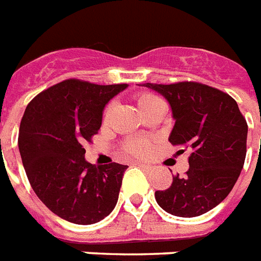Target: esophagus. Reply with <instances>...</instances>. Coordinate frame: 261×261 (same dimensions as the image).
Here are the masks:
<instances>
[{
  "label": "esophagus",
  "instance_id": "34e87169",
  "mask_svg": "<svg viewBox=\"0 0 261 261\" xmlns=\"http://www.w3.org/2000/svg\"><path fill=\"white\" fill-rule=\"evenodd\" d=\"M136 165H139V167L141 168L143 171H145V172H150V171H152V169H153V167H152V165L144 164V163H136Z\"/></svg>",
  "mask_w": 261,
  "mask_h": 261
}]
</instances>
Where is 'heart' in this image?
Wrapping results in <instances>:
<instances>
[{
  "label": "heart",
  "mask_w": 261,
  "mask_h": 261,
  "mask_svg": "<svg viewBox=\"0 0 261 261\" xmlns=\"http://www.w3.org/2000/svg\"><path fill=\"white\" fill-rule=\"evenodd\" d=\"M160 100L159 97H156L154 94H150V93H144L139 97V100H137V104H139V108H144L145 105L150 104V102H153V101ZM112 104L108 105L105 108L104 111V115H102V118H104V121H108L109 117H111V113H112ZM150 149V145L148 141L145 140H140V139H132L126 141L125 145H124V150H125L126 153L129 154H133V156H145Z\"/></svg>",
  "instance_id": "b5f03b06"
}]
</instances>
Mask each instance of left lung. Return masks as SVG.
<instances>
[{
    "mask_svg": "<svg viewBox=\"0 0 261 261\" xmlns=\"http://www.w3.org/2000/svg\"><path fill=\"white\" fill-rule=\"evenodd\" d=\"M141 87L167 98L174 118L169 143L181 148L177 154L189 152L187 174L174 176L169 188L156 191L157 204L178 217L206 213L229 195L244 165L248 125L238 102L193 81Z\"/></svg>",
    "mask_w": 261,
    "mask_h": 261,
    "instance_id": "obj_1",
    "label": "left lung"
}]
</instances>
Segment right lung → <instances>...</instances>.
Wrapping results in <instances>:
<instances>
[{"label": "right lung", "mask_w": 261, "mask_h": 261, "mask_svg": "<svg viewBox=\"0 0 261 261\" xmlns=\"http://www.w3.org/2000/svg\"><path fill=\"white\" fill-rule=\"evenodd\" d=\"M126 87L65 80L25 109L18 133L23 168L38 199L64 220L98 223L117 204L128 165L90 164L83 144L98 132L105 105Z\"/></svg>", "instance_id": "right-lung-1"}]
</instances>
